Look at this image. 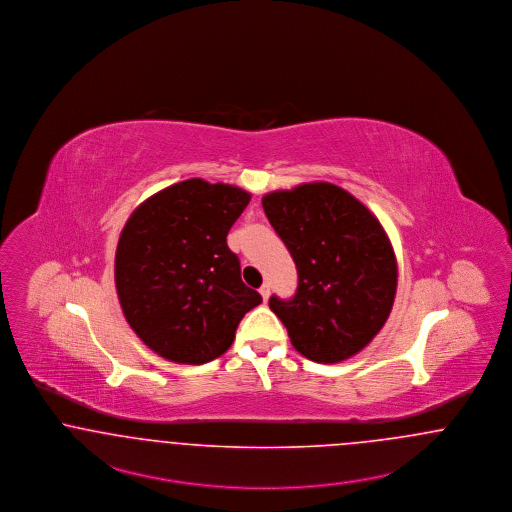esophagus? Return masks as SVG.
Listing matches in <instances>:
<instances>
[{
  "mask_svg": "<svg viewBox=\"0 0 512 512\" xmlns=\"http://www.w3.org/2000/svg\"><path fill=\"white\" fill-rule=\"evenodd\" d=\"M269 292H271V289H269V285H267V283H264V285L260 287V294H262L264 302H267V298H269Z\"/></svg>",
  "mask_w": 512,
  "mask_h": 512,
  "instance_id": "esophagus-1",
  "label": "esophagus"
}]
</instances>
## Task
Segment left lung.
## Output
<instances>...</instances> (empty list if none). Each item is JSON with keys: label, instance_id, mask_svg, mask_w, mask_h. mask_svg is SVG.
<instances>
[{"label": "left lung", "instance_id": "8db88e82", "mask_svg": "<svg viewBox=\"0 0 512 512\" xmlns=\"http://www.w3.org/2000/svg\"><path fill=\"white\" fill-rule=\"evenodd\" d=\"M298 269L290 300L269 298L292 346L317 363L361 352L392 312L398 264L371 210L333 183H304L262 199Z\"/></svg>", "mask_w": 512, "mask_h": 512}]
</instances>
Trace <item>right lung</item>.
I'll return each instance as SVG.
<instances>
[{"label":"right lung","mask_w":512,"mask_h":512,"mask_svg":"<svg viewBox=\"0 0 512 512\" xmlns=\"http://www.w3.org/2000/svg\"><path fill=\"white\" fill-rule=\"evenodd\" d=\"M248 202L241 187L185 179L141 202L124 225L114 258L118 300L158 356L187 365L222 356L262 302L227 246Z\"/></svg>","instance_id":"right-lung-1"}]
</instances>
